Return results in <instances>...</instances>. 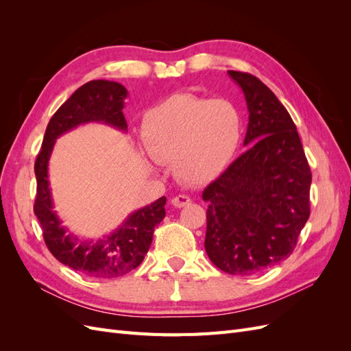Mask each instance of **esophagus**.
Returning a JSON list of instances; mask_svg holds the SVG:
<instances>
[{
    "instance_id": "esophagus-1",
    "label": "esophagus",
    "mask_w": 351,
    "mask_h": 351,
    "mask_svg": "<svg viewBox=\"0 0 351 351\" xmlns=\"http://www.w3.org/2000/svg\"><path fill=\"white\" fill-rule=\"evenodd\" d=\"M190 202H192V199H190L189 196H186V195H178V196L173 197L171 204H173L176 208H183V206L189 205Z\"/></svg>"
}]
</instances>
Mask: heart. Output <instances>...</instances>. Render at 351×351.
<instances>
[{
    "label": "heart",
    "mask_w": 351,
    "mask_h": 351,
    "mask_svg": "<svg viewBox=\"0 0 351 351\" xmlns=\"http://www.w3.org/2000/svg\"><path fill=\"white\" fill-rule=\"evenodd\" d=\"M244 121L237 105L189 92L174 93L143 117L142 136L154 162L173 161L186 184L214 182L234 159Z\"/></svg>",
    "instance_id": "obj_1"
}]
</instances>
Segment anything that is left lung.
I'll return each instance as SVG.
<instances>
[{"label": "left lung", "mask_w": 351, "mask_h": 351, "mask_svg": "<svg viewBox=\"0 0 351 351\" xmlns=\"http://www.w3.org/2000/svg\"><path fill=\"white\" fill-rule=\"evenodd\" d=\"M244 93L249 124L240 155L202 193L205 250L231 275L262 272L293 253L311 215L312 173L297 127L274 92L249 73L228 71Z\"/></svg>", "instance_id": "left-lung-1"}]
</instances>
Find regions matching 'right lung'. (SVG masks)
<instances>
[{
	"mask_svg": "<svg viewBox=\"0 0 351 351\" xmlns=\"http://www.w3.org/2000/svg\"><path fill=\"white\" fill-rule=\"evenodd\" d=\"M125 98L127 89L117 82L84 83L52 115L35 162L38 187L34 210L47 247L66 267L99 280L121 277L139 267L151 247L155 227L165 217L167 197H159L154 204L132 212L119 228L97 241L79 239L62 226L54 210L48 162L58 137L80 124L102 123L125 133L127 121L123 114Z\"/></svg>",
	"mask_w": 351,
	"mask_h": 351,
	"instance_id": "add662e5",
	"label": "right lung"
}]
</instances>
